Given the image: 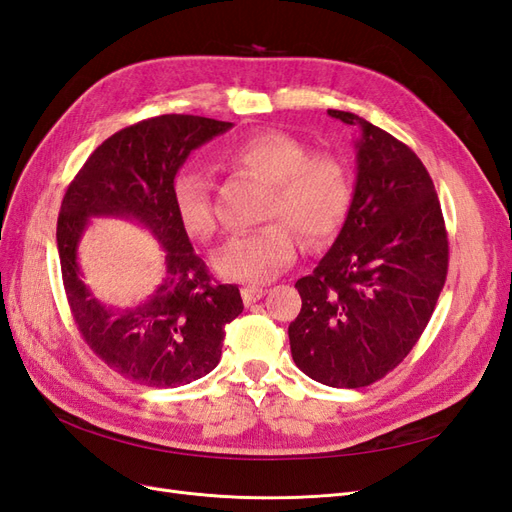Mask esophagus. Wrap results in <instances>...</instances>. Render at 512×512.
<instances>
[{"mask_svg": "<svg viewBox=\"0 0 512 512\" xmlns=\"http://www.w3.org/2000/svg\"><path fill=\"white\" fill-rule=\"evenodd\" d=\"M267 290L262 288V286H243L241 288V294H243V301L247 303V305H252V303H256L258 299H262V294H265Z\"/></svg>", "mask_w": 512, "mask_h": 512, "instance_id": "esophagus-1", "label": "esophagus"}]
</instances>
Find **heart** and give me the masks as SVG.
Returning a JSON list of instances; mask_svg holds the SVG:
<instances>
[{
	"label": "heart",
	"mask_w": 512,
	"mask_h": 512,
	"mask_svg": "<svg viewBox=\"0 0 512 512\" xmlns=\"http://www.w3.org/2000/svg\"><path fill=\"white\" fill-rule=\"evenodd\" d=\"M228 164L269 181V194L256 230L232 235L213 265L228 280L265 282L292 265L299 254V231L309 247L327 245L344 226L352 205V179L346 164L331 153H309L297 138L265 130L243 138L228 151ZM173 205L181 228L207 241L218 228L211 183L185 168L173 179Z\"/></svg>",
	"instance_id": "heart-1"
}]
</instances>
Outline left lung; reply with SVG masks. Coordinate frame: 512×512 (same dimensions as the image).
<instances>
[{"label": "left lung", "instance_id": "8db88e82", "mask_svg": "<svg viewBox=\"0 0 512 512\" xmlns=\"http://www.w3.org/2000/svg\"><path fill=\"white\" fill-rule=\"evenodd\" d=\"M329 115L361 128L354 196L327 256L294 284L303 305L288 337L305 376L361 389L393 371L423 335L446 282L448 237L416 153L359 115Z\"/></svg>", "mask_w": 512, "mask_h": 512}]
</instances>
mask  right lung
Listing matches in <instances>:
<instances>
[{"mask_svg": "<svg viewBox=\"0 0 512 512\" xmlns=\"http://www.w3.org/2000/svg\"><path fill=\"white\" fill-rule=\"evenodd\" d=\"M232 128L196 115H160L115 132L91 153L61 200L57 250L72 318L85 344L123 378L175 389L220 363L226 324L243 312L190 243L173 205V179L190 151ZM141 221L165 247L167 275L141 306H102L82 284L75 247L89 217Z\"/></svg>", "mask_w": 512, "mask_h": 512, "instance_id": "add662e5", "label": "right lung"}]
</instances>
